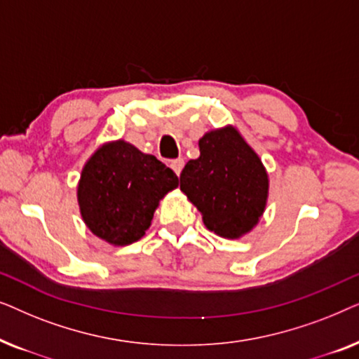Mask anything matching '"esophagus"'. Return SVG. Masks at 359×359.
Returning a JSON list of instances; mask_svg holds the SVG:
<instances>
[{
  "label": "esophagus",
  "mask_w": 359,
  "mask_h": 359,
  "mask_svg": "<svg viewBox=\"0 0 359 359\" xmlns=\"http://www.w3.org/2000/svg\"><path fill=\"white\" fill-rule=\"evenodd\" d=\"M183 166H184V160L183 158H178V160L171 161V168H173V171L178 176L181 175V170H183Z\"/></svg>",
  "instance_id": "esophagus-1"
}]
</instances>
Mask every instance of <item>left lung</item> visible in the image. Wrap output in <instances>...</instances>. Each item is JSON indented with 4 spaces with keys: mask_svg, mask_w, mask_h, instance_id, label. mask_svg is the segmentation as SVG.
Returning a JSON list of instances; mask_svg holds the SVG:
<instances>
[{
    "mask_svg": "<svg viewBox=\"0 0 359 359\" xmlns=\"http://www.w3.org/2000/svg\"><path fill=\"white\" fill-rule=\"evenodd\" d=\"M199 151V158L189 160L181 171L180 188L210 232L240 238L258 224L266 208V170L232 126L204 134Z\"/></svg>",
    "mask_w": 359,
    "mask_h": 359,
    "instance_id": "left-lung-1",
    "label": "left lung"
}]
</instances>
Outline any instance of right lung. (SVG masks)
I'll return each mask as SVG.
<instances>
[{
	"label": "right lung",
	"mask_w": 359,
	"mask_h": 359,
	"mask_svg": "<svg viewBox=\"0 0 359 359\" xmlns=\"http://www.w3.org/2000/svg\"><path fill=\"white\" fill-rule=\"evenodd\" d=\"M180 180L154 155L124 140L101 145L83 166L78 183L81 217L96 237L114 247L140 240L155 209Z\"/></svg>",
	"instance_id": "right-lung-1"
}]
</instances>
